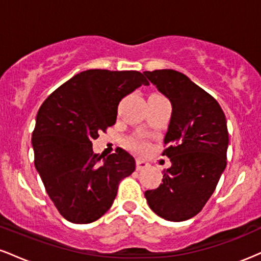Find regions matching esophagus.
Instances as JSON below:
<instances>
[{
  "instance_id": "1",
  "label": "esophagus",
  "mask_w": 261,
  "mask_h": 261,
  "mask_svg": "<svg viewBox=\"0 0 261 261\" xmlns=\"http://www.w3.org/2000/svg\"><path fill=\"white\" fill-rule=\"evenodd\" d=\"M147 167H148V163L146 161H143V160L136 161V169L137 170H142V169L147 168Z\"/></svg>"
}]
</instances>
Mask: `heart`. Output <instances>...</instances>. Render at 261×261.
Returning <instances> with one entry per match:
<instances>
[{
    "label": "heart",
    "mask_w": 261,
    "mask_h": 261,
    "mask_svg": "<svg viewBox=\"0 0 261 261\" xmlns=\"http://www.w3.org/2000/svg\"><path fill=\"white\" fill-rule=\"evenodd\" d=\"M130 145H131V147H133L134 149H136V151H143L146 147V146L143 145L142 142H140L139 140H131Z\"/></svg>",
    "instance_id": "1"
}]
</instances>
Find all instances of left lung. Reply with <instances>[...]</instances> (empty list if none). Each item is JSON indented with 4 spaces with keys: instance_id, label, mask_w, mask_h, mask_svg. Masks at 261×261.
I'll return each mask as SVG.
<instances>
[{
    "instance_id": "1",
    "label": "left lung",
    "mask_w": 261,
    "mask_h": 261,
    "mask_svg": "<svg viewBox=\"0 0 261 261\" xmlns=\"http://www.w3.org/2000/svg\"><path fill=\"white\" fill-rule=\"evenodd\" d=\"M172 104L163 155L172 162L162 184L145 193L148 206L167 221L196 216L214 194L227 164L228 130L212 95L174 70L143 72Z\"/></svg>"
}]
</instances>
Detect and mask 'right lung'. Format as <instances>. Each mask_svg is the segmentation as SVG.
Returning <instances> with one entry per match:
<instances>
[{"label":"right lung","instance_id":"obj_1","mask_svg":"<svg viewBox=\"0 0 261 261\" xmlns=\"http://www.w3.org/2000/svg\"><path fill=\"white\" fill-rule=\"evenodd\" d=\"M148 81L137 71L87 70L60 86L41 104L32 145L34 164L60 214L91 223L112 207L120 181L133 174L125 149L93 153L92 141L116 122L120 100Z\"/></svg>","mask_w":261,"mask_h":261}]
</instances>
